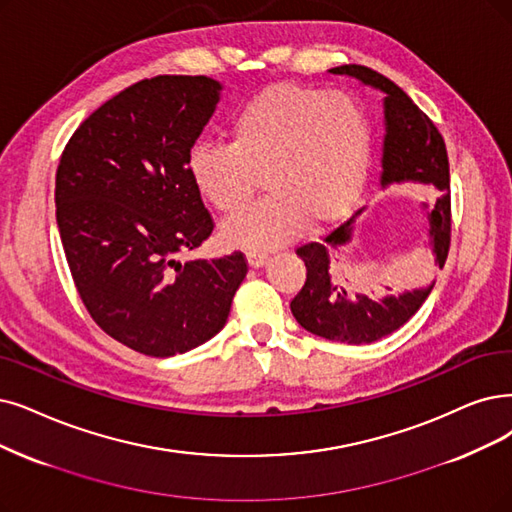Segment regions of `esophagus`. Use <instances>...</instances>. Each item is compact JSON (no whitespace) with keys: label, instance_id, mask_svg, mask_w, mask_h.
<instances>
[{"label":"esophagus","instance_id":"34e87169","mask_svg":"<svg viewBox=\"0 0 512 512\" xmlns=\"http://www.w3.org/2000/svg\"><path fill=\"white\" fill-rule=\"evenodd\" d=\"M245 256H248V262H250L252 269L264 267V264H267V260H269V256L262 254V252H248Z\"/></svg>","mask_w":512,"mask_h":512}]
</instances>
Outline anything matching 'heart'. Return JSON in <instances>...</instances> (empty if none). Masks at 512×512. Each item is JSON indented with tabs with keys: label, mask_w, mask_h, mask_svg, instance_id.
Wrapping results in <instances>:
<instances>
[{
	"label": "heart",
	"mask_w": 512,
	"mask_h": 512,
	"mask_svg": "<svg viewBox=\"0 0 512 512\" xmlns=\"http://www.w3.org/2000/svg\"><path fill=\"white\" fill-rule=\"evenodd\" d=\"M372 157V128L344 92L279 84L233 115L227 145H197L187 159L195 191L218 212L248 203L262 176L269 195L224 224L222 241L271 250L309 218L332 220L357 199Z\"/></svg>",
	"instance_id": "b5f03b06"
}]
</instances>
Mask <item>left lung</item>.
<instances>
[{
  "label": "left lung",
  "instance_id": "1",
  "mask_svg": "<svg viewBox=\"0 0 512 512\" xmlns=\"http://www.w3.org/2000/svg\"><path fill=\"white\" fill-rule=\"evenodd\" d=\"M330 73L353 77L361 86L378 90L384 96L380 189L410 182V185L441 191L433 206L424 203L422 208L428 218L426 245L435 267L443 269L449 252V233H452L449 163L443 136L433 121L416 107V102L378 71L361 65H342L330 69ZM361 212L327 233L321 241L306 243L296 250L304 260L306 281L290 304L292 315L306 332L332 342L370 344L393 334L418 313L435 285L433 279L426 285H416L384 298L353 292L344 273L332 267V254L353 241L355 218Z\"/></svg>",
  "mask_w": 512,
  "mask_h": 512
}]
</instances>
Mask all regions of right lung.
I'll return each mask as SVG.
<instances>
[{
	"mask_svg": "<svg viewBox=\"0 0 512 512\" xmlns=\"http://www.w3.org/2000/svg\"><path fill=\"white\" fill-rule=\"evenodd\" d=\"M206 75L142 79L71 136L56 172V224L88 313L149 357L187 353L227 323L241 252L180 262L214 229L187 159L220 100Z\"/></svg>",
	"mask_w": 512,
	"mask_h": 512,
	"instance_id": "1",
	"label": "right lung"
}]
</instances>
